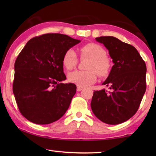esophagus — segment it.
Here are the masks:
<instances>
[{"mask_svg":"<svg viewBox=\"0 0 156 156\" xmlns=\"http://www.w3.org/2000/svg\"><path fill=\"white\" fill-rule=\"evenodd\" d=\"M82 89H83V88L81 87H78V86L77 88H76V90H77L78 92H80V91H81L82 90Z\"/></svg>","mask_w":156,"mask_h":156,"instance_id":"esophagus-1","label":"esophagus"}]
</instances>
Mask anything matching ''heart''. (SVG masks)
I'll return each instance as SVG.
<instances>
[{
    "instance_id": "obj_1",
    "label": "heart",
    "mask_w": 156,
    "mask_h": 156,
    "mask_svg": "<svg viewBox=\"0 0 156 156\" xmlns=\"http://www.w3.org/2000/svg\"><path fill=\"white\" fill-rule=\"evenodd\" d=\"M82 55L90 58L87 68L88 70H75L68 74V80L78 87H88L96 82L98 74L107 76L111 68V62L107 52L101 45L97 44H88L81 48ZM78 55L74 49L69 48L64 53L62 64L67 69H72L77 64Z\"/></svg>"
}]
</instances>
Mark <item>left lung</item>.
<instances>
[{"mask_svg": "<svg viewBox=\"0 0 156 156\" xmlns=\"http://www.w3.org/2000/svg\"><path fill=\"white\" fill-rule=\"evenodd\" d=\"M103 44L114 65L102 84V89L94 92L91 108L99 120L109 125L123 122L136 113L146 90V65L133 45L112 36L97 37Z\"/></svg>", "mask_w": 156, "mask_h": 156, "instance_id": "obj_1", "label": "left lung"}]
</instances>
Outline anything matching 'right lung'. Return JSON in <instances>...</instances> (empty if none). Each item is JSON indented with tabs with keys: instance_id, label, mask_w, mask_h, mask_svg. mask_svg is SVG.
I'll return each mask as SVG.
<instances>
[{
	"instance_id": "right-lung-1",
	"label": "right lung",
	"mask_w": 156,
	"mask_h": 156,
	"mask_svg": "<svg viewBox=\"0 0 156 156\" xmlns=\"http://www.w3.org/2000/svg\"><path fill=\"white\" fill-rule=\"evenodd\" d=\"M80 42L66 35L47 34L31 39L20 52L12 90L20 112L29 121L51 123L68 110L76 86L61 83L66 79L62 58Z\"/></svg>"
}]
</instances>
